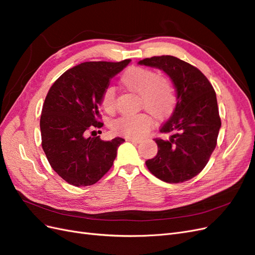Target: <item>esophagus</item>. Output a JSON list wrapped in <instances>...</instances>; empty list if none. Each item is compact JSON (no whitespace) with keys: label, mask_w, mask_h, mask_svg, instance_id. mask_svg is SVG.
I'll return each mask as SVG.
<instances>
[{"label":"esophagus","mask_w":255,"mask_h":255,"mask_svg":"<svg viewBox=\"0 0 255 255\" xmlns=\"http://www.w3.org/2000/svg\"><path fill=\"white\" fill-rule=\"evenodd\" d=\"M127 141H130L133 143H139L141 140L140 139H137V138H127Z\"/></svg>","instance_id":"esophagus-1"}]
</instances>
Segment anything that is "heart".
<instances>
[{
	"instance_id": "obj_1",
	"label": "heart",
	"mask_w": 255,
	"mask_h": 255,
	"mask_svg": "<svg viewBox=\"0 0 255 255\" xmlns=\"http://www.w3.org/2000/svg\"><path fill=\"white\" fill-rule=\"evenodd\" d=\"M123 86L140 95L141 105L159 120L168 118L175 107L176 97L174 88L165 78H160L155 71L143 67H132L121 75ZM102 109L107 114L116 112L115 89L106 87L101 96ZM152 126V119L146 114L128 115L115 120L112 128L116 134L128 138L143 136Z\"/></svg>"
}]
</instances>
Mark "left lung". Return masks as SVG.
I'll use <instances>...</instances> for the list:
<instances>
[{"label":"left lung","instance_id":"1","mask_svg":"<svg viewBox=\"0 0 255 255\" xmlns=\"http://www.w3.org/2000/svg\"><path fill=\"white\" fill-rule=\"evenodd\" d=\"M138 64L163 70L176 91L175 109L159 129L169 138L154 139L158 151L145 165L164 182L188 181L203 170L217 144L221 120L216 92L198 68L177 57L154 56Z\"/></svg>","mask_w":255,"mask_h":255}]
</instances>
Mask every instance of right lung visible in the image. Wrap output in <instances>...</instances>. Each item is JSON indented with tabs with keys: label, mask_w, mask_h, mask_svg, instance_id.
Listing matches in <instances>:
<instances>
[{
	"label": "right lung",
	"mask_w": 255,
	"mask_h": 255,
	"mask_svg": "<svg viewBox=\"0 0 255 255\" xmlns=\"http://www.w3.org/2000/svg\"><path fill=\"white\" fill-rule=\"evenodd\" d=\"M129 61L80 64L61 74L45 97L40 117L42 149L53 170L73 186L97 183L112 168L125 141L120 137L104 141L86 134L103 127L99 120L102 92Z\"/></svg>",
	"instance_id": "obj_1"
}]
</instances>
